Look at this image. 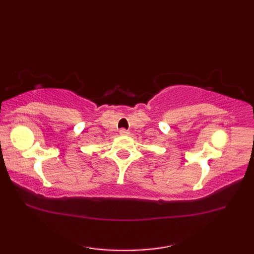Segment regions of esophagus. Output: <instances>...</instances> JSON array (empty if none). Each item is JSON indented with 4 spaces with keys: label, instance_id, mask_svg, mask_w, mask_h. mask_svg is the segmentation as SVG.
Returning a JSON list of instances; mask_svg holds the SVG:
<instances>
[{
    "label": "esophagus",
    "instance_id": "obj_1",
    "mask_svg": "<svg viewBox=\"0 0 254 254\" xmlns=\"http://www.w3.org/2000/svg\"><path fill=\"white\" fill-rule=\"evenodd\" d=\"M119 133H120V135H122V136H126V135H128V131H127L126 128H121L120 131H119Z\"/></svg>",
    "mask_w": 254,
    "mask_h": 254
}]
</instances>
